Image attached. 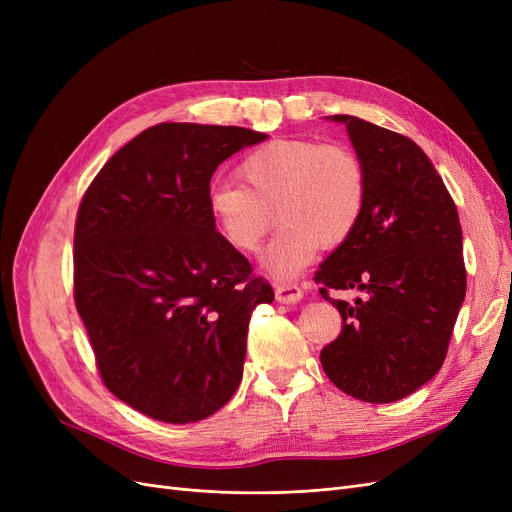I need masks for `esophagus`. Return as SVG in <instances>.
I'll return each mask as SVG.
<instances>
[{"label": "esophagus", "mask_w": 512, "mask_h": 512, "mask_svg": "<svg viewBox=\"0 0 512 512\" xmlns=\"http://www.w3.org/2000/svg\"><path fill=\"white\" fill-rule=\"evenodd\" d=\"M275 299L280 303H297L303 299V292L297 284H280L275 288Z\"/></svg>", "instance_id": "1"}]
</instances>
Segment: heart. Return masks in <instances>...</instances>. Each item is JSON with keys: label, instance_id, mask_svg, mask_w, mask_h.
Here are the masks:
<instances>
[{"label": "heart", "instance_id": "b5f03b06", "mask_svg": "<svg viewBox=\"0 0 512 512\" xmlns=\"http://www.w3.org/2000/svg\"><path fill=\"white\" fill-rule=\"evenodd\" d=\"M241 183H215L209 218L241 252H254L277 218L282 228L262 252V269L277 280L301 273L318 245L335 247L359 224L367 203V170L346 145L277 138L247 153Z\"/></svg>", "mask_w": 512, "mask_h": 512}]
</instances>
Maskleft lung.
Segmentation results:
<instances>
[{"instance_id":"obj_1","label":"left lung","mask_w":512,"mask_h":512,"mask_svg":"<svg viewBox=\"0 0 512 512\" xmlns=\"http://www.w3.org/2000/svg\"><path fill=\"white\" fill-rule=\"evenodd\" d=\"M344 123L367 170V203L352 235L316 273L320 294L356 287L354 304L331 300L344 327L320 363L344 393L391 404L438 374L463 299L459 213L438 170L408 136L352 115Z\"/></svg>"}]
</instances>
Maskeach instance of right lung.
I'll list each match as a JSON object with an SVG mask.
<instances>
[{
    "instance_id": "add662e5",
    "label": "right lung",
    "mask_w": 512,
    "mask_h": 512,
    "mask_svg": "<svg viewBox=\"0 0 512 512\" xmlns=\"http://www.w3.org/2000/svg\"><path fill=\"white\" fill-rule=\"evenodd\" d=\"M267 134L158 123L123 145L85 192L74 301L100 376L121 401L183 425L218 412L243 376L252 309L273 288L209 218L224 160Z\"/></svg>"
}]
</instances>
